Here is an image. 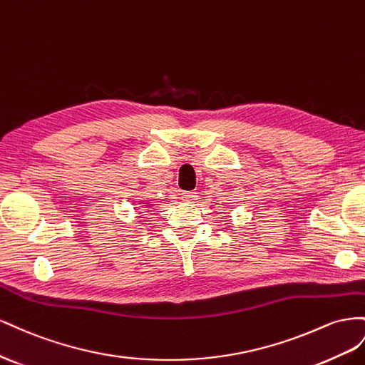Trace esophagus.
Returning a JSON list of instances; mask_svg holds the SVG:
<instances>
[{"label": "esophagus", "instance_id": "1", "mask_svg": "<svg viewBox=\"0 0 365 365\" xmlns=\"http://www.w3.org/2000/svg\"><path fill=\"white\" fill-rule=\"evenodd\" d=\"M197 197H199V195H197L195 192H183V194H182V199H183L186 203H192V202H195V200H197Z\"/></svg>", "mask_w": 365, "mask_h": 365}]
</instances>
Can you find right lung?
I'll return each mask as SVG.
<instances>
[{"label": "right lung", "instance_id": "1", "mask_svg": "<svg viewBox=\"0 0 365 365\" xmlns=\"http://www.w3.org/2000/svg\"><path fill=\"white\" fill-rule=\"evenodd\" d=\"M142 206H143V211H148L150 207L153 206V202H143V203H142Z\"/></svg>", "mask_w": 365, "mask_h": 365}]
</instances>
